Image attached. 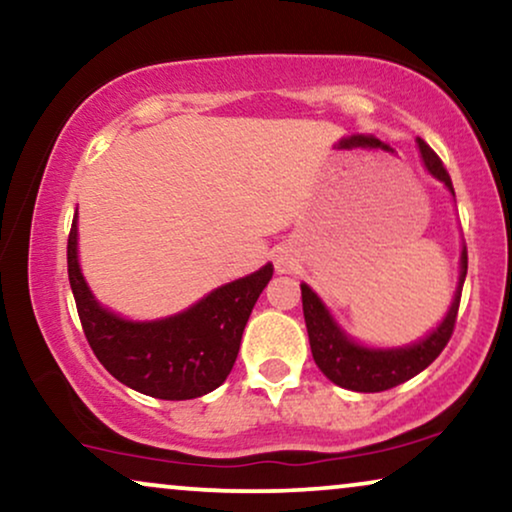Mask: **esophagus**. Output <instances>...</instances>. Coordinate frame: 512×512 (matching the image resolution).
Returning <instances> with one entry per match:
<instances>
[{
	"label": "esophagus",
	"mask_w": 512,
	"mask_h": 512,
	"mask_svg": "<svg viewBox=\"0 0 512 512\" xmlns=\"http://www.w3.org/2000/svg\"><path fill=\"white\" fill-rule=\"evenodd\" d=\"M274 264H276V269L281 271V274H285V271L295 269L297 260H295V255H292L290 250H278L274 255Z\"/></svg>",
	"instance_id": "1"
}]
</instances>
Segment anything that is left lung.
Returning <instances> with one entry per match:
<instances>
[{"label": "left lung", "mask_w": 512, "mask_h": 512, "mask_svg": "<svg viewBox=\"0 0 512 512\" xmlns=\"http://www.w3.org/2000/svg\"><path fill=\"white\" fill-rule=\"evenodd\" d=\"M419 149L424 156L426 168L431 175L445 182L449 192L454 194L452 177H449L447 168L442 166L440 156L419 138ZM468 271V250L461 252V278L459 288H456L454 302L449 306L445 320H442L438 330L428 335L424 342L407 346V349H391V351H377L365 349L356 342H351L342 330L330 318V313L323 306V302L316 297L309 285H302V309L306 320V332H309L311 353L320 372L327 379L335 381L337 386L349 388V391L358 393H379L388 391V388L405 384L407 379L417 377L421 370H426L435 358L440 356L449 339L454 335L456 313H459L461 302V288L466 281Z\"/></svg>", "instance_id": "1"}]
</instances>
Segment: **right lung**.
Here are the masks:
<instances>
[{
    "label": "right lung",
    "mask_w": 512,
    "mask_h": 512,
    "mask_svg": "<svg viewBox=\"0 0 512 512\" xmlns=\"http://www.w3.org/2000/svg\"><path fill=\"white\" fill-rule=\"evenodd\" d=\"M67 276L95 358L105 370L152 398L189 400L215 391L236 363L252 306L274 276L267 264L210 292L177 316L131 323L102 309L86 288L77 262V215L67 236Z\"/></svg>",
    "instance_id": "add662e5"
}]
</instances>
